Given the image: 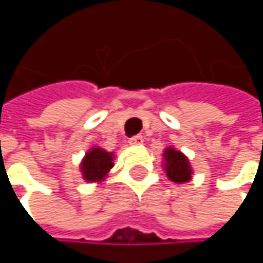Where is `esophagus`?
Listing matches in <instances>:
<instances>
[{
    "mask_svg": "<svg viewBox=\"0 0 263 263\" xmlns=\"http://www.w3.org/2000/svg\"><path fill=\"white\" fill-rule=\"evenodd\" d=\"M128 143H130V145H133V146H139V145H142V143H143V136L137 135V136L130 137V139H128Z\"/></svg>",
    "mask_w": 263,
    "mask_h": 263,
    "instance_id": "34e87169",
    "label": "esophagus"
}]
</instances>
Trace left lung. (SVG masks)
Wrapping results in <instances>:
<instances>
[{"label": "left lung", "instance_id": "1", "mask_svg": "<svg viewBox=\"0 0 263 263\" xmlns=\"http://www.w3.org/2000/svg\"><path fill=\"white\" fill-rule=\"evenodd\" d=\"M164 167L167 177L174 183H184L192 178V168L187 159L180 151L168 147L164 152Z\"/></svg>", "mask_w": 263, "mask_h": 263}]
</instances>
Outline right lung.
Returning <instances> with one entry per match:
<instances>
[{"instance_id": "add662e5", "label": "right lung", "mask_w": 263, "mask_h": 263, "mask_svg": "<svg viewBox=\"0 0 263 263\" xmlns=\"http://www.w3.org/2000/svg\"><path fill=\"white\" fill-rule=\"evenodd\" d=\"M112 165V154L101 147H93L90 152H87L82 162V173L87 181H99L106 176Z\"/></svg>"}]
</instances>
